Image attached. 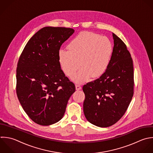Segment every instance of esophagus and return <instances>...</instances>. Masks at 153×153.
<instances>
[{
  "instance_id": "34e87169",
  "label": "esophagus",
  "mask_w": 153,
  "mask_h": 153,
  "mask_svg": "<svg viewBox=\"0 0 153 153\" xmlns=\"http://www.w3.org/2000/svg\"><path fill=\"white\" fill-rule=\"evenodd\" d=\"M76 89L77 91H79V90H80L82 89V87H81V86L80 85L76 84Z\"/></svg>"
}]
</instances>
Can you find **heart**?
<instances>
[{
    "instance_id": "1",
    "label": "heart",
    "mask_w": 153,
    "mask_h": 153,
    "mask_svg": "<svg viewBox=\"0 0 153 153\" xmlns=\"http://www.w3.org/2000/svg\"><path fill=\"white\" fill-rule=\"evenodd\" d=\"M67 48L68 50L59 51V62L64 73L69 77L74 75L80 65L82 68L72 78L77 83L88 81L91 76L95 78L102 75L109 65L113 49L108 37L89 31L78 34Z\"/></svg>"
}]
</instances>
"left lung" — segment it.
Wrapping results in <instances>:
<instances>
[{"label": "left lung", "instance_id": "left-lung-1", "mask_svg": "<svg viewBox=\"0 0 153 153\" xmlns=\"http://www.w3.org/2000/svg\"><path fill=\"white\" fill-rule=\"evenodd\" d=\"M114 47L109 65L99 79L83 86V112L92 124L101 128L117 122L134 95V65L125 43L113 33Z\"/></svg>", "mask_w": 153, "mask_h": 153}]
</instances>
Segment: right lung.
<instances>
[{
	"instance_id": "right-lung-1",
	"label": "right lung",
	"mask_w": 153,
	"mask_h": 153,
	"mask_svg": "<svg viewBox=\"0 0 153 153\" xmlns=\"http://www.w3.org/2000/svg\"><path fill=\"white\" fill-rule=\"evenodd\" d=\"M74 32L71 28L43 27L28 40L19 56L16 95L26 114L38 125L59 121L76 91L61 69L58 58L61 46Z\"/></svg>"
}]
</instances>
